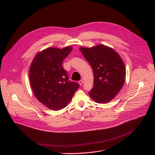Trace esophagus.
Segmentation results:
<instances>
[{
  "mask_svg": "<svg viewBox=\"0 0 155 155\" xmlns=\"http://www.w3.org/2000/svg\"><path fill=\"white\" fill-rule=\"evenodd\" d=\"M78 83H79V84L81 85L83 84V80H80V81H78Z\"/></svg>",
  "mask_w": 155,
  "mask_h": 155,
  "instance_id": "obj_1",
  "label": "esophagus"
}]
</instances>
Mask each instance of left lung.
<instances>
[{
    "label": "left lung",
    "instance_id": "left-lung-1",
    "mask_svg": "<svg viewBox=\"0 0 155 155\" xmlns=\"http://www.w3.org/2000/svg\"><path fill=\"white\" fill-rule=\"evenodd\" d=\"M80 50L93 71L90 97L97 103L112 101L124 84L126 72L123 60L112 48L102 45L91 48L81 47Z\"/></svg>",
    "mask_w": 155,
    "mask_h": 155
}]
</instances>
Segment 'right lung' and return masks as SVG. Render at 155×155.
Instances as JSON below:
<instances>
[{"mask_svg": "<svg viewBox=\"0 0 155 155\" xmlns=\"http://www.w3.org/2000/svg\"><path fill=\"white\" fill-rule=\"evenodd\" d=\"M72 50L49 48L38 53L29 71V80L36 98L51 110H58L67 106L80 87L69 80L62 62Z\"/></svg>", "mask_w": 155, "mask_h": 155, "instance_id": "add662e5", "label": "right lung"}]
</instances>
